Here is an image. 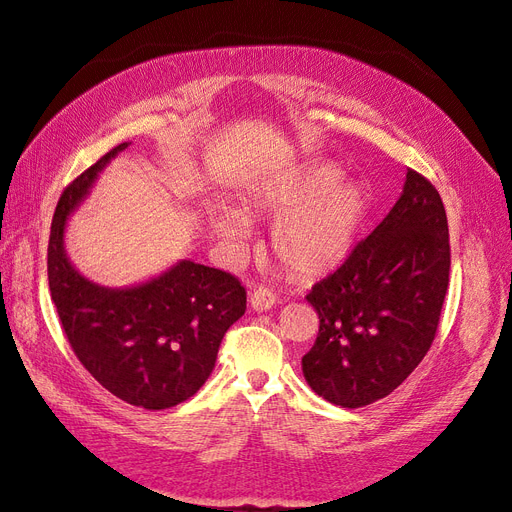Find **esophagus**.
Returning <instances> with one entry per match:
<instances>
[{
    "label": "esophagus",
    "mask_w": 512,
    "mask_h": 512,
    "mask_svg": "<svg viewBox=\"0 0 512 512\" xmlns=\"http://www.w3.org/2000/svg\"><path fill=\"white\" fill-rule=\"evenodd\" d=\"M274 303H277V294H274L272 290H268V287H255V290L251 292V307L253 311H268L274 307Z\"/></svg>",
    "instance_id": "34e87169"
}]
</instances>
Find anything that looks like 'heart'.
Instances as JSON below:
<instances>
[{"label": "heart", "instance_id": "heart-1", "mask_svg": "<svg viewBox=\"0 0 512 512\" xmlns=\"http://www.w3.org/2000/svg\"><path fill=\"white\" fill-rule=\"evenodd\" d=\"M335 166H309L283 175L251 194L257 212L279 218L272 248L281 264L303 277L339 268L357 244L365 216V194L357 183L342 181ZM214 231L229 242H244L251 225L244 214L218 205Z\"/></svg>", "mask_w": 512, "mask_h": 512}]
</instances>
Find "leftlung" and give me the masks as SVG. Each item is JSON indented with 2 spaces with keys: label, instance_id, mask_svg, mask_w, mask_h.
<instances>
[{
  "label": "left lung",
  "instance_id": "obj_1",
  "mask_svg": "<svg viewBox=\"0 0 512 512\" xmlns=\"http://www.w3.org/2000/svg\"><path fill=\"white\" fill-rule=\"evenodd\" d=\"M448 283L443 201L409 168L381 225L307 294L320 318L316 344L303 357L309 387L344 409L389 396L430 350Z\"/></svg>",
  "mask_w": 512,
  "mask_h": 512
}]
</instances>
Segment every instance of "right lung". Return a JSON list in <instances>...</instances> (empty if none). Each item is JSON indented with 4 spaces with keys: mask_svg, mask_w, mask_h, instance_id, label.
I'll return each mask as SVG.
<instances>
[{
    "mask_svg": "<svg viewBox=\"0 0 512 512\" xmlns=\"http://www.w3.org/2000/svg\"><path fill=\"white\" fill-rule=\"evenodd\" d=\"M121 142L64 188L47 246V277L64 335L84 368L116 398L149 411L192 398L212 374L229 326L246 311L233 274L179 261L142 285L101 287L64 251V227Z\"/></svg>",
    "mask_w": 512,
    "mask_h": 512,
    "instance_id": "right-lung-1",
    "label": "right lung"
}]
</instances>
